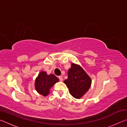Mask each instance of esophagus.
<instances>
[{
  "instance_id": "esophagus-1",
  "label": "esophagus",
  "mask_w": 127,
  "mask_h": 127,
  "mask_svg": "<svg viewBox=\"0 0 127 127\" xmlns=\"http://www.w3.org/2000/svg\"><path fill=\"white\" fill-rule=\"evenodd\" d=\"M58 78H59V79H60V81H63V77H62V76H59L58 77Z\"/></svg>"
}]
</instances>
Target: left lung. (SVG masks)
Returning <instances> with one entry per match:
<instances>
[{
  "label": "left lung",
  "mask_w": 127,
  "mask_h": 127,
  "mask_svg": "<svg viewBox=\"0 0 127 127\" xmlns=\"http://www.w3.org/2000/svg\"><path fill=\"white\" fill-rule=\"evenodd\" d=\"M64 83L73 97L79 99L89 91L92 81L80 65L72 63L71 67L68 70V78L64 81Z\"/></svg>",
  "instance_id": "left-lung-1"
}]
</instances>
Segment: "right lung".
I'll list each match as a JSON object with an SVG mask.
<instances>
[{"instance_id": "right-lung-1", "label": "right lung", "mask_w": 127, "mask_h": 127, "mask_svg": "<svg viewBox=\"0 0 127 127\" xmlns=\"http://www.w3.org/2000/svg\"><path fill=\"white\" fill-rule=\"evenodd\" d=\"M59 79L54 74H48L46 72L41 71L36 77L35 89L38 94L46 96L50 93V90Z\"/></svg>"}]
</instances>
